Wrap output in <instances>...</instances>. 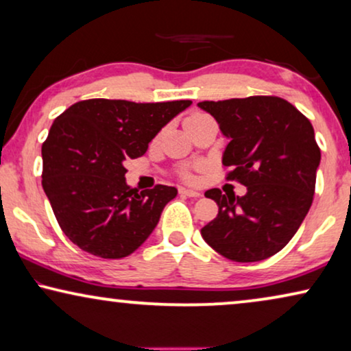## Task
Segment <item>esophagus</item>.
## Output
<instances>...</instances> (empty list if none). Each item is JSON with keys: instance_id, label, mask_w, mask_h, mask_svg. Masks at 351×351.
I'll return each mask as SVG.
<instances>
[{"instance_id": "34e87169", "label": "esophagus", "mask_w": 351, "mask_h": 351, "mask_svg": "<svg viewBox=\"0 0 351 351\" xmlns=\"http://www.w3.org/2000/svg\"><path fill=\"white\" fill-rule=\"evenodd\" d=\"M180 193L185 196H191V198H198V196H201V191L191 189H180Z\"/></svg>"}]
</instances>
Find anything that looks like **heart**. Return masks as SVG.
<instances>
[{
	"label": "heart",
	"mask_w": 351,
	"mask_h": 351,
	"mask_svg": "<svg viewBox=\"0 0 351 351\" xmlns=\"http://www.w3.org/2000/svg\"><path fill=\"white\" fill-rule=\"evenodd\" d=\"M208 117V114H204V113H193V114H190L189 118H186V121H185V124H189V123H191V121H196V119H201V118H206ZM186 177H190L189 174H186Z\"/></svg>",
	"instance_id": "heart-1"
}]
</instances>
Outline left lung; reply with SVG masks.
Here are the masks:
<instances>
[{
  "instance_id": "1",
  "label": "left lung",
  "mask_w": 351,
  "mask_h": 351,
  "mask_svg": "<svg viewBox=\"0 0 351 351\" xmlns=\"http://www.w3.org/2000/svg\"><path fill=\"white\" fill-rule=\"evenodd\" d=\"M230 138L223 166L227 180L247 186L244 196L210 189L219 214L201 228L204 241L234 262H258L280 252L294 237L313 203L321 150L310 119L275 95L204 100Z\"/></svg>"
}]
</instances>
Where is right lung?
Masks as SVG:
<instances>
[{
	"label": "right lung",
	"mask_w": 351,
	"mask_h": 351,
	"mask_svg": "<svg viewBox=\"0 0 351 351\" xmlns=\"http://www.w3.org/2000/svg\"><path fill=\"white\" fill-rule=\"evenodd\" d=\"M190 104L89 99L56 118L41 148V184L71 243L93 256L123 258L150 237L177 189H131L124 161L142 156Z\"/></svg>",
	"instance_id": "right-lung-1"
}]
</instances>
